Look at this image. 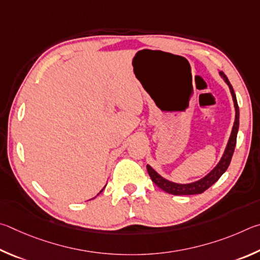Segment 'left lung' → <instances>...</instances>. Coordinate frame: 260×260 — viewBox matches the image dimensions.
<instances>
[{
	"label": "left lung",
	"instance_id": "1",
	"mask_svg": "<svg viewBox=\"0 0 260 260\" xmlns=\"http://www.w3.org/2000/svg\"><path fill=\"white\" fill-rule=\"evenodd\" d=\"M219 74L222 79H224L227 85L230 86L232 97H233V102H234V107H235L234 125H233V129H232L231 137L229 139V143H227L225 152H224V154H222L219 163H218V165L213 168V169L209 172L206 177H203L202 179L194 181V183H189V184H177V183H174V181L167 180L166 178H163V177L158 175L151 166L147 165L148 175L152 178L153 183L157 185L158 187L165 190V192H167V193L174 194V195L201 194L204 192V190H207L209 187H210V186L215 184L216 181L220 178L221 175L227 170V168H229V166H230L232 156H233V153L235 149V145H236V136H238V131H239L240 111H239L238 100H236V95H235V92L233 90V86H232L229 79H227V76L224 74V73L219 72Z\"/></svg>",
	"mask_w": 260,
	"mask_h": 260
}]
</instances>
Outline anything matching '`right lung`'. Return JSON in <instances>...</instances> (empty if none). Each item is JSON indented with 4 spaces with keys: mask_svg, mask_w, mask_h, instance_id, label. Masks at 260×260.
<instances>
[{
    "mask_svg": "<svg viewBox=\"0 0 260 260\" xmlns=\"http://www.w3.org/2000/svg\"><path fill=\"white\" fill-rule=\"evenodd\" d=\"M103 189H104V188H103ZM103 189H102V190H100V193H102V192H103Z\"/></svg>",
    "mask_w": 260,
    "mask_h": 260,
    "instance_id": "right-lung-1",
    "label": "right lung"
}]
</instances>
